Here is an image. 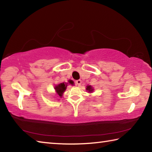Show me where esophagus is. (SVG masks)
I'll use <instances>...</instances> for the list:
<instances>
[{
  "mask_svg": "<svg viewBox=\"0 0 152 152\" xmlns=\"http://www.w3.org/2000/svg\"><path fill=\"white\" fill-rule=\"evenodd\" d=\"M75 83H76V85H78V86H80V85H81V83H82L81 80H76V81H75Z\"/></svg>",
  "mask_w": 152,
  "mask_h": 152,
  "instance_id": "obj_1",
  "label": "esophagus"
}]
</instances>
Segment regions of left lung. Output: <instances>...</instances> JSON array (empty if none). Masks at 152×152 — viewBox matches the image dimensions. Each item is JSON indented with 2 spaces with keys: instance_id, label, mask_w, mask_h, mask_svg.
<instances>
[{
  "instance_id": "1",
  "label": "left lung",
  "mask_w": 152,
  "mask_h": 152,
  "mask_svg": "<svg viewBox=\"0 0 152 152\" xmlns=\"http://www.w3.org/2000/svg\"><path fill=\"white\" fill-rule=\"evenodd\" d=\"M86 91H88L89 92H92V91H93V88H92V87L91 86V85H90V86H86Z\"/></svg>"
}]
</instances>
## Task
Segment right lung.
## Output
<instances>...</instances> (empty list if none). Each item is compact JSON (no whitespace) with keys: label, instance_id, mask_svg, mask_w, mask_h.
Here are the masks:
<instances>
[{"label":"right lung","instance_id":"obj_1","mask_svg":"<svg viewBox=\"0 0 152 152\" xmlns=\"http://www.w3.org/2000/svg\"><path fill=\"white\" fill-rule=\"evenodd\" d=\"M69 81H70V84H73L74 82H71V80H69ZM66 87H67V83H64V82L59 84L55 86L56 92H57V94L60 97L62 96L63 93L64 92V91H66Z\"/></svg>","mask_w":152,"mask_h":152}]
</instances>
